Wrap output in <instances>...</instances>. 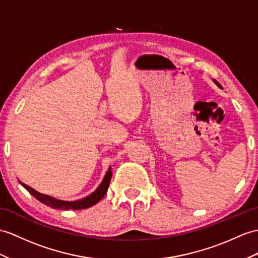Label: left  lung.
<instances>
[{
    "label": "left lung",
    "mask_w": 258,
    "mask_h": 258,
    "mask_svg": "<svg viewBox=\"0 0 258 258\" xmlns=\"http://www.w3.org/2000/svg\"><path fill=\"white\" fill-rule=\"evenodd\" d=\"M215 83H216V84H217V85H218V86H219V87H220V89H222V86H221V84H220V83H219V82H217V81H215Z\"/></svg>",
    "instance_id": "left-lung-1"
}]
</instances>
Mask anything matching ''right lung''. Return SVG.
<instances>
[{
    "instance_id": "add662e5",
    "label": "right lung",
    "mask_w": 258,
    "mask_h": 258,
    "mask_svg": "<svg viewBox=\"0 0 258 258\" xmlns=\"http://www.w3.org/2000/svg\"><path fill=\"white\" fill-rule=\"evenodd\" d=\"M111 175H112L111 167H109L107 173H106V175H105L104 179L102 180V183L99 184V186L96 188L95 191H93L92 194L89 195V196H86L84 198L74 200V202H67V200L55 199L51 196H49V195H45V194H41L39 191L35 190L34 188H31L30 186L22 183L21 180H20V183L25 188V189H26L29 194L33 195V196L37 200H39L40 203L45 204L46 206L51 207V208H53V209L79 210V209H85V208H89V207L94 206L105 196L106 192H107L108 187H109Z\"/></svg>"
}]
</instances>
